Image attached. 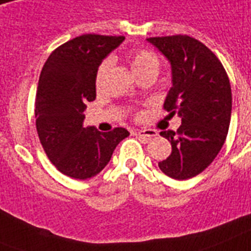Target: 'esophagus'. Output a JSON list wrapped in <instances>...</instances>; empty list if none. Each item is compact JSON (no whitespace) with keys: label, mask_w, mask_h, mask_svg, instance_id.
Returning a JSON list of instances; mask_svg holds the SVG:
<instances>
[{"label":"esophagus","mask_w":251,"mask_h":251,"mask_svg":"<svg viewBox=\"0 0 251 251\" xmlns=\"http://www.w3.org/2000/svg\"><path fill=\"white\" fill-rule=\"evenodd\" d=\"M136 134L139 136H144V138H154V136H157V131L153 129H142V130H136Z\"/></svg>","instance_id":"obj_1"}]
</instances>
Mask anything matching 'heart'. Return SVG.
I'll use <instances>...</instances> for the list:
<instances>
[{"label": "heart", "instance_id": "heart-1", "mask_svg": "<svg viewBox=\"0 0 251 251\" xmlns=\"http://www.w3.org/2000/svg\"><path fill=\"white\" fill-rule=\"evenodd\" d=\"M129 62L131 67L132 72L135 73L136 77L146 75V73H156L157 75L158 69H160L161 62L160 58L151 50L147 49H136L129 52ZM112 62L111 59H104L103 62L99 64L97 69V81L100 82L108 69L111 67Z\"/></svg>", "mask_w": 251, "mask_h": 251}]
</instances>
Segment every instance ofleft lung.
<instances>
[{"instance_id":"1","label":"left lung","mask_w":251,"mask_h":251,"mask_svg":"<svg viewBox=\"0 0 251 251\" xmlns=\"http://www.w3.org/2000/svg\"><path fill=\"white\" fill-rule=\"evenodd\" d=\"M147 40L172 64L173 86L164 108L182 119L176 131L160 132L172 143V153L158 168L173 179L193 178L213 162L227 138L232 111L227 72L210 49L187 34Z\"/></svg>"}]
</instances>
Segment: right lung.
Returning <instances> with one entry per match:
<instances>
[{
    "label": "right lung",
    "mask_w": 251,
    "mask_h": 251,
    "mask_svg": "<svg viewBox=\"0 0 251 251\" xmlns=\"http://www.w3.org/2000/svg\"><path fill=\"white\" fill-rule=\"evenodd\" d=\"M124 36L82 34L60 45L41 71L36 93V127L52 165L67 176L89 179L105 168L117 144L130 132L83 127L87 101L97 97V69Z\"/></svg>",
    "instance_id": "1"
}]
</instances>
